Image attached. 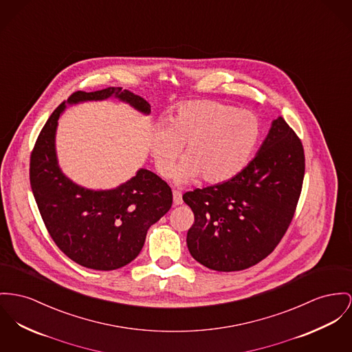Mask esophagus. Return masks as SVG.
Segmentation results:
<instances>
[{"mask_svg": "<svg viewBox=\"0 0 352 352\" xmlns=\"http://www.w3.org/2000/svg\"><path fill=\"white\" fill-rule=\"evenodd\" d=\"M183 203V197L182 193L179 190H173V204L175 206H180Z\"/></svg>", "mask_w": 352, "mask_h": 352, "instance_id": "1", "label": "esophagus"}]
</instances>
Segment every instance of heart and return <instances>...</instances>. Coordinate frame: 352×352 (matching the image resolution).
<instances>
[{"label": "heart", "instance_id": "b5f03b06", "mask_svg": "<svg viewBox=\"0 0 352 352\" xmlns=\"http://www.w3.org/2000/svg\"><path fill=\"white\" fill-rule=\"evenodd\" d=\"M261 136L258 116L219 101H188L177 107L166 126L152 139V156L159 173L169 177L184 146V162L175 170L179 183L197 176L221 183L237 175L251 160Z\"/></svg>", "mask_w": 352, "mask_h": 352}]
</instances>
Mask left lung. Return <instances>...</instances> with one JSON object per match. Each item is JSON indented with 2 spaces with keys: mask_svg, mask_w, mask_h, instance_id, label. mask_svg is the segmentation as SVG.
Segmentation results:
<instances>
[{
  "mask_svg": "<svg viewBox=\"0 0 352 352\" xmlns=\"http://www.w3.org/2000/svg\"><path fill=\"white\" fill-rule=\"evenodd\" d=\"M305 149L283 118L272 121L258 155L231 180L186 192L195 214L190 255L220 272L250 268L267 258L288 230L305 179Z\"/></svg>",
  "mask_w": 352,
  "mask_h": 352,
  "instance_id": "left-lung-1",
  "label": "left lung"
}]
</instances>
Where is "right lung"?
<instances>
[{
  "instance_id": "right-lung-1",
  "label": "right lung",
  "mask_w": 352,
  "mask_h": 352,
  "mask_svg": "<svg viewBox=\"0 0 352 352\" xmlns=\"http://www.w3.org/2000/svg\"><path fill=\"white\" fill-rule=\"evenodd\" d=\"M109 97L128 102L141 113L151 112L146 100L118 87L77 91L47 118L29 168L30 187L50 237L68 258L97 271L118 270L138 258L149 227L172 207L170 187L148 169H139L131 180L108 190L80 187L61 172L54 139L67 102Z\"/></svg>"
}]
</instances>
